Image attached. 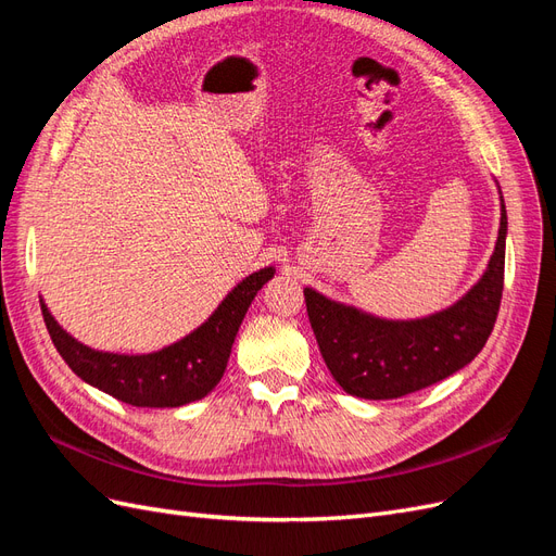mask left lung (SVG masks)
<instances>
[{
	"label": "left lung",
	"instance_id": "left-lung-1",
	"mask_svg": "<svg viewBox=\"0 0 556 556\" xmlns=\"http://www.w3.org/2000/svg\"><path fill=\"white\" fill-rule=\"evenodd\" d=\"M506 233L508 215L501 197L498 239L486 271L457 304L429 317L382 319L306 288L311 327L333 380L352 396L399 399L473 362L498 315Z\"/></svg>",
	"mask_w": 556,
	"mask_h": 556
}]
</instances>
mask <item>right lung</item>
<instances>
[{
    "instance_id": "add662e5",
    "label": "right lung",
    "mask_w": 556,
    "mask_h": 556,
    "mask_svg": "<svg viewBox=\"0 0 556 556\" xmlns=\"http://www.w3.org/2000/svg\"><path fill=\"white\" fill-rule=\"evenodd\" d=\"M266 266L233 288L223 304L185 339L148 355H117L92 350L66 333L41 299L46 329L72 371L113 399L137 408H178L204 399L220 382L233 339L252 299L274 278Z\"/></svg>"
}]
</instances>
